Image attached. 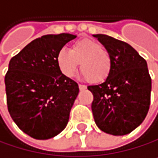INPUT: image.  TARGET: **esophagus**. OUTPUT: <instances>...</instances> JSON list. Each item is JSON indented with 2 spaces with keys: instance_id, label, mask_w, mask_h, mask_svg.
I'll return each instance as SVG.
<instances>
[{
  "instance_id": "esophagus-1",
  "label": "esophagus",
  "mask_w": 158,
  "mask_h": 158,
  "mask_svg": "<svg viewBox=\"0 0 158 158\" xmlns=\"http://www.w3.org/2000/svg\"><path fill=\"white\" fill-rule=\"evenodd\" d=\"M79 89H80V90H85V89H86V86L84 85H79Z\"/></svg>"
}]
</instances>
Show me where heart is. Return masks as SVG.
Returning <instances> with one entry per match:
<instances>
[{
	"instance_id": "b5f03b06",
	"label": "heart",
	"mask_w": 158,
	"mask_h": 158,
	"mask_svg": "<svg viewBox=\"0 0 158 158\" xmlns=\"http://www.w3.org/2000/svg\"><path fill=\"white\" fill-rule=\"evenodd\" d=\"M57 66L66 77H73L79 64L82 77L92 84L105 82L111 73V57L102 46L89 38L74 42L70 50L61 49L56 56Z\"/></svg>"
}]
</instances>
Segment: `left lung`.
Masks as SVG:
<instances>
[{
    "mask_svg": "<svg viewBox=\"0 0 158 158\" xmlns=\"http://www.w3.org/2000/svg\"><path fill=\"white\" fill-rule=\"evenodd\" d=\"M111 57V73L100 85H89L97 126L105 133L123 136L144 121L150 107L152 80L147 62L128 43L106 35H93Z\"/></svg>",
    "mask_w": 158,
    "mask_h": 158,
    "instance_id": "1",
    "label": "left lung"
}]
</instances>
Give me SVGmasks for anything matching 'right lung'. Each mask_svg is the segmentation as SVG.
Returning a JSON list of instances; mask_svg holds the SVG:
<instances>
[{
	"mask_svg": "<svg viewBox=\"0 0 158 158\" xmlns=\"http://www.w3.org/2000/svg\"><path fill=\"white\" fill-rule=\"evenodd\" d=\"M75 37L65 33L42 35L9 62L4 78L9 114L21 131L35 139L56 137L68 124L79 86L62 74L56 56Z\"/></svg>",
	"mask_w": 158,
	"mask_h": 158,
	"instance_id": "obj_1",
	"label": "right lung"
}]
</instances>
